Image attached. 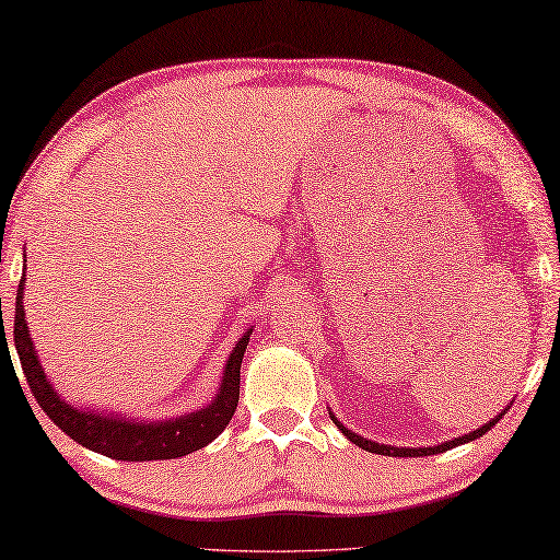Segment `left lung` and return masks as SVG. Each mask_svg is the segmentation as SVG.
Segmentation results:
<instances>
[{
  "mask_svg": "<svg viewBox=\"0 0 560 560\" xmlns=\"http://www.w3.org/2000/svg\"><path fill=\"white\" fill-rule=\"evenodd\" d=\"M503 411H506V409H503ZM503 411H501L499 417H493L487 427L476 429V432H471V434H464V436H459V439H452V442H444V444H439V446H427V448H397V446L374 444V442H370V439H362L360 434H354V432H350V429H345L335 417H332V421L337 424V429H342V434H345L347 439H350L352 444H357L360 448H366V452H372V454H384V456H429V454H442V452H446V448H454V446H459V444L474 442V439H479L481 434H487L489 429H491L493 424H497V421L503 417Z\"/></svg>",
  "mask_w": 560,
  "mask_h": 560,
  "instance_id": "left-lung-1",
  "label": "left lung"
}]
</instances>
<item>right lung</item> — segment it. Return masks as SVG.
<instances>
[{"label":"right lung","instance_id":"obj_1","mask_svg":"<svg viewBox=\"0 0 560 560\" xmlns=\"http://www.w3.org/2000/svg\"><path fill=\"white\" fill-rule=\"evenodd\" d=\"M24 280L20 282V290H16V313H14V347L16 354H20V364L24 370V377L30 382V392L34 394L36 405L44 409L54 424H57L61 432H67L73 442L81 446L91 448V452H98L104 456H112V459L121 462H155V459H178V456H186L190 452H198L206 444L213 442V439L223 432L228 421L233 419L237 397H241V362L245 354L247 340H250V332L241 337V342L231 354V360L225 364V377L220 384L218 397L213 405H208L200 411H190L186 417L166 419V421H126L118 417H101L94 411H81L63 401L57 392L51 389L47 382V374H44L39 360H36L30 327H26L24 319V305H22V290ZM2 337H4V352L7 347V332L2 323Z\"/></svg>","mask_w":560,"mask_h":560}]
</instances>
